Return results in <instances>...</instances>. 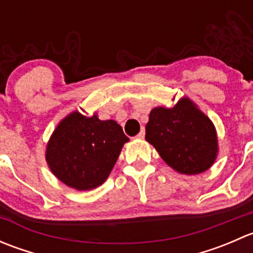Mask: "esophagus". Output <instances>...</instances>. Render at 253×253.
<instances>
[{"mask_svg":"<svg viewBox=\"0 0 253 253\" xmlns=\"http://www.w3.org/2000/svg\"><path fill=\"white\" fill-rule=\"evenodd\" d=\"M144 134H145V132H144V128H143L142 131L139 132L138 134H137V138H138V139H143V138H144Z\"/></svg>","mask_w":253,"mask_h":253,"instance_id":"esophagus-1","label":"esophagus"}]
</instances>
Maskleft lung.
Instances as JSON below:
<instances>
[{"mask_svg":"<svg viewBox=\"0 0 253 253\" xmlns=\"http://www.w3.org/2000/svg\"><path fill=\"white\" fill-rule=\"evenodd\" d=\"M145 139L170 168L185 175L208 170L218 153L213 122L188 98L178 100L171 109H153L145 126Z\"/></svg>","mask_w":253,"mask_h":253,"instance_id":"left-lung-1","label":"left lung"}]
</instances>
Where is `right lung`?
<instances>
[{
    "label": "right lung",
    "instance_id": "1",
    "mask_svg": "<svg viewBox=\"0 0 253 253\" xmlns=\"http://www.w3.org/2000/svg\"><path fill=\"white\" fill-rule=\"evenodd\" d=\"M114 120L101 121L73 111L58 124L46 147V162L52 174L78 191L100 186L128 142Z\"/></svg>",
    "mask_w": 253,
    "mask_h": 253
}]
</instances>
